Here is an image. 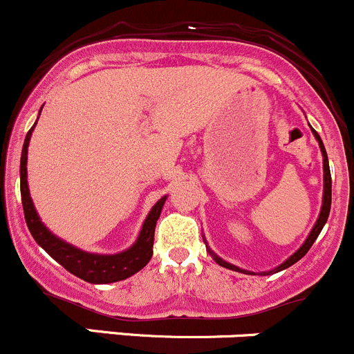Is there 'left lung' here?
Masks as SVG:
<instances>
[{"label": "left lung", "instance_id": "8db88e82", "mask_svg": "<svg viewBox=\"0 0 354 354\" xmlns=\"http://www.w3.org/2000/svg\"><path fill=\"white\" fill-rule=\"evenodd\" d=\"M311 132H313L315 139H317V141H318V146H320L322 156H324V196H322V208H320V213H318V218H317V222H315L313 229H311V232L308 234L306 241H304V243L301 244L299 250L295 251V253H292L291 257L288 258V260L282 261V263L279 265V267L272 268V270H267V272H258V275H272V274H277V272L286 270V268H289V267H291V265H295L296 261H299L301 258H303L304 254L308 253V250H310V248L313 246V243H315V241H317L318 234L322 232V229H324V225H325V223H327L328 213H330V203H332V178H330V169H328L327 151H325V146H324V142H322L320 136L317 134V131H315L313 127H311ZM203 241H205V244H206V251H208V253L212 254V258L216 261V263L220 265V267L229 268V270H234V272H241V274H246V275H257V274H254V272L244 270V268H239V267H236V265L229 263V261L222 260V258H220L218 254L213 253V251L209 250L208 243H206L205 237H203Z\"/></svg>", "mask_w": 354, "mask_h": 354}]
</instances>
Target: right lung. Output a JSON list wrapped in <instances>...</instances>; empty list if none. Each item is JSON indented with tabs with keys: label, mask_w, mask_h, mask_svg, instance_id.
Here are the masks:
<instances>
[{
	"label": "right lung",
	"mask_w": 354,
	"mask_h": 354,
	"mask_svg": "<svg viewBox=\"0 0 354 354\" xmlns=\"http://www.w3.org/2000/svg\"><path fill=\"white\" fill-rule=\"evenodd\" d=\"M36 124L27 132L26 141H24L22 156H20V194H22L24 215H26L27 227H29L30 234L36 239V243L53 260H57L65 270H68L70 274L82 279V281L89 282V284H111V282L124 281V279L138 274L141 268H145L148 265V261L153 257L156 220L160 218V213H162L163 205H165L167 196L160 198L153 205L151 212L148 213L146 220L142 222V227L139 230V236L136 239V243L131 248H127V250L120 251V253H89V251H84L80 248L73 246V244L66 243V241L59 239L58 236H55L41 222V216L37 215V209L34 206L32 198H30L29 184H27V149H29L30 136H32Z\"/></svg>",
	"instance_id": "right-lung-1"
}]
</instances>
